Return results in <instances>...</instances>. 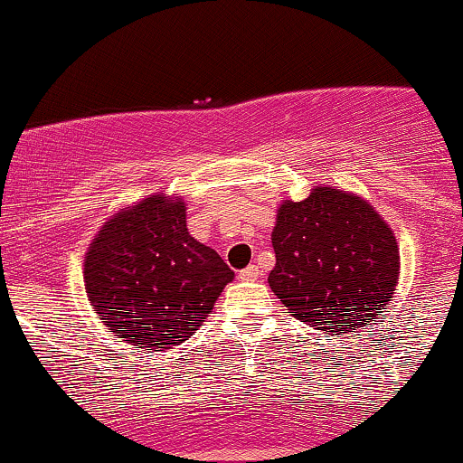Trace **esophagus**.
<instances>
[{"label":"esophagus","mask_w":463,"mask_h":463,"mask_svg":"<svg viewBox=\"0 0 463 463\" xmlns=\"http://www.w3.org/2000/svg\"><path fill=\"white\" fill-rule=\"evenodd\" d=\"M259 274H261V269H259L257 265H248L246 269H241V272H239V279H241V280H254V279H259Z\"/></svg>","instance_id":"1"}]
</instances>
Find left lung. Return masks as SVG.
Listing matches in <instances>:
<instances>
[{"label":"left lung","instance_id":"1","mask_svg":"<svg viewBox=\"0 0 463 463\" xmlns=\"http://www.w3.org/2000/svg\"><path fill=\"white\" fill-rule=\"evenodd\" d=\"M272 291L296 320L344 335L374 322L394 296L401 252L390 224L357 194L317 184L283 200L272 231Z\"/></svg>","mask_w":463,"mask_h":463}]
</instances>
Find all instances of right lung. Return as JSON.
I'll list each match as a JSON object with an SVG mask.
<instances>
[{
  "label": "right lung",
  "instance_id": "right-lung-1",
  "mask_svg": "<svg viewBox=\"0 0 463 463\" xmlns=\"http://www.w3.org/2000/svg\"><path fill=\"white\" fill-rule=\"evenodd\" d=\"M82 276L110 333L146 353H167L204 324L235 272L189 235L183 195L158 191L104 222Z\"/></svg>",
  "mask_w": 463,
  "mask_h": 463
}]
</instances>
